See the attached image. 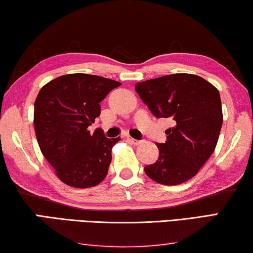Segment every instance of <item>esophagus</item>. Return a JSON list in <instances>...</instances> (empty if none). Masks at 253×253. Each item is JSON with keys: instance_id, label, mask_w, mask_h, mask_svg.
<instances>
[{"instance_id": "esophagus-1", "label": "esophagus", "mask_w": 253, "mask_h": 253, "mask_svg": "<svg viewBox=\"0 0 253 253\" xmlns=\"http://www.w3.org/2000/svg\"><path fill=\"white\" fill-rule=\"evenodd\" d=\"M126 139H127V141H129L130 143H132V145H134V146H139L140 143H141V141H140V140H137V139L131 138L130 135H127Z\"/></svg>"}]
</instances>
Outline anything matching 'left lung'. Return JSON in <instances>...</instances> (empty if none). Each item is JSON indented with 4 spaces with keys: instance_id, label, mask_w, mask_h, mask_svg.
Instances as JSON below:
<instances>
[{
    "instance_id": "8db88e82",
    "label": "left lung",
    "mask_w": 253,
    "mask_h": 253,
    "mask_svg": "<svg viewBox=\"0 0 253 253\" xmlns=\"http://www.w3.org/2000/svg\"><path fill=\"white\" fill-rule=\"evenodd\" d=\"M135 91L156 118H172L159 157L147 165L151 180L165 185L186 182L199 172L216 148L223 124L219 91L190 73L159 77L135 84Z\"/></svg>"
}]
</instances>
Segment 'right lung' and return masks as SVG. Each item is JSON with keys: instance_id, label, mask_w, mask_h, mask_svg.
<instances>
[{"instance_id": "obj_1", "label": "right lung", "mask_w": 253, "mask_h": 253, "mask_svg": "<svg viewBox=\"0 0 253 253\" xmlns=\"http://www.w3.org/2000/svg\"><path fill=\"white\" fill-rule=\"evenodd\" d=\"M121 86L107 78L71 73L50 80L35 100L34 126L44 157L56 176L73 188H91L107 175L118 138L88 126L100 114V102Z\"/></svg>"}]
</instances>
